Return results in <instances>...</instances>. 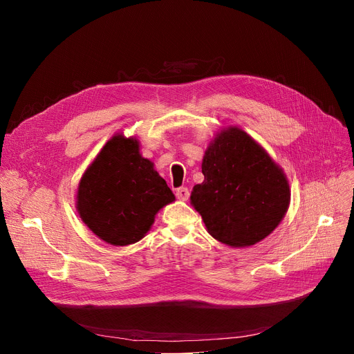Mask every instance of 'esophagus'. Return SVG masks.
I'll use <instances>...</instances> for the list:
<instances>
[{
    "label": "esophagus",
    "mask_w": 354,
    "mask_h": 354,
    "mask_svg": "<svg viewBox=\"0 0 354 354\" xmlns=\"http://www.w3.org/2000/svg\"><path fill=\"white\" fill-rule=\"evenodd\" d=\"M176 198L180 199V201H188L189 198V189L188 188H179L176 189Z\"/></svg>",
    "instance_id": "esophagus-1"
}]
</instances>
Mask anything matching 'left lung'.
Returning a JSON list of instances; mask_svg holds the SVG:
<instances>
[{
	"label": "left lung",
	"mask_w": 354,
	"mask_h": 354,
	"mask_svg": "<svg viewBox=\"0 0 354 354\" xmlns=\"http://www.w3.org/2000/svg\"><path fill=\"white\" fill-rule=\"evenodd\" d=\"M191 205L222 244L243 248L267 238L286 216L291 191L278 165L241 127H222L202 159Z\"/></svg>",
	"instance_id": "left-lung-1"
}]
</instances>
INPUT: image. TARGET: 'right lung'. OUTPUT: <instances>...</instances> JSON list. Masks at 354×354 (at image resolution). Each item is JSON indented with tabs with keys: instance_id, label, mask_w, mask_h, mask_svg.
Returning <instances> with one entry per match:
<instances>
[{
	"instance_id": "right-lung-1",
	"label": "right lung",
	"mask_w": 354,
	"mask_h": 354,
	"mask_svg": "<svg viewBox=\"0 0 354 354\" xmlns=\"http://www.w3.org/2000/svg\"><path fill=\"white\" fill-rule=\"evenodd\" d=\"M175 201L135 136H111L80 178L76 209L104 243L126 247L151 231L156 214Z\"/></svg>"
}]
</instances>
